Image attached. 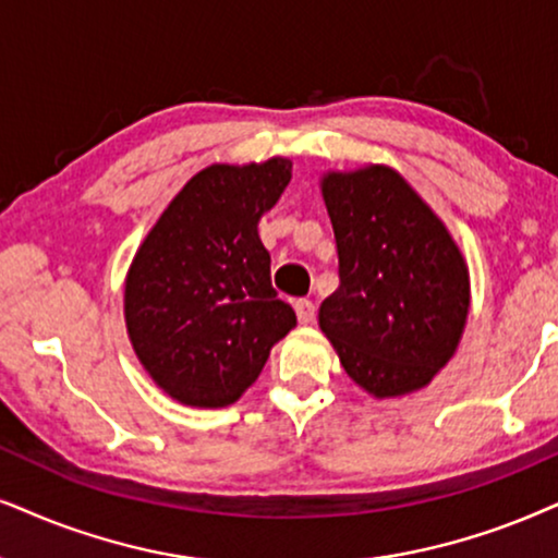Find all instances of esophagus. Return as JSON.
Returning <instances> with one entry per match:
<instances>
[{
	"label": "esophagus",
	"instance_id": "34e87169",
	"mask_svg": "<svg viewBox=\"0 0 558 558\" xmlns=\"http://www.w3.org/2000/svg\"><path fill=\"white\" fill-rule=\"evenodd\" d=\"M293 308H295V316H299V322H301V324H312V322H314L316 308H314V303H312V301L299 299V301L293 303Z\"/></svg>",
	"mask_w": 558,
	"mask_h": 558
}]
</instances>
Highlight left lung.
Returning <instances> with one entry per match:
<instances>
[{"instance_id":"left-lung-1","label":"left lung","mask_w":558,"mask_h":558,"mask_svg":"<svg viewBox=\"0 0 558 558\" xmlns=\"http://www.w3.org/2000/svg\"><path fill=\"white\" fill-rule=\"evenodd\" d=\"M322 195L340 257V288L319 308L322 331L371 397L422 389L466 327V259L397 169L327 172Z\"/></svg>"}]
</instances>
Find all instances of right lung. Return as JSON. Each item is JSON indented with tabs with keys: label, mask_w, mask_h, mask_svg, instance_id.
<instances>
[{
	"label": "right lung",
	"mask_w": 558,
	"mask_h": 558,
	"mask_svg": "<svg viewBox=\"0 0 558 558\" xmlns=\"http://www.w3.org/2000/svg\"><path fill=\"white\" fill-rule=\"evenodd\" d=\"M291 159L210 165L187 180L125 275V327L141 365L185 407H229L255 384L295 312L270 283L257 223Z\"/></svg>",
	"instance_id": "1"
}]
</instances>
